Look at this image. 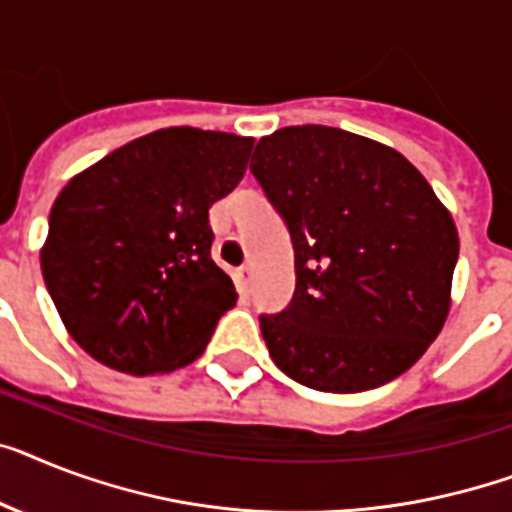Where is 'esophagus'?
I'll list each match as a JSON object with an SVG mask.
<instances>
[{"mask_svg": "<svg viewBox=\"0 0 512 512\" xmlns=\"http://www.w3.org/2000/svg\"><path fill=\"white\" fill-rule=\"evenodd\" d=\"M234 278H236V286H239V292L249 294V289H252V265L244 263L242 268H236Z\"/></svg>", "mask_w": 512, "mask_h": 512, "instance_id": "esophagus-1", "label": "esophagus"}]
</instances>
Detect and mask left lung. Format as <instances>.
<instances>
[{
  "mask_svg": "<svg viewBox=\"0 0 512 512\" xmlns=\"http://www.w3.org/2000/svg\"><path fill=\"white\" fill-rule=\"evenodd\" d=\"M252 176L284 218L297 286L260 315L273 363L318 392H368L429 350L450 313L458 228L394 149L328 126L257 141Z\"/></svg>",
  "mask_w": 512,
  "mask_h": 512,
  "instance_id": "1",
  "label": "left lung"
}]
</instances>
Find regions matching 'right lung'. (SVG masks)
I'll return each mask as SVG.
<instances>
[{
	"mask_svg": "<svg viewBox=\"0 0 512 512\" xmlns=\"http://www.w3.org/2000/svg\"><path fill=\"white\" fill-rule=\"evenodd\" d=\"M252 144L162 128L83 170L54 199L41 273L94 360L152 376L205 352L236 305L234 281L210 255V207L242 181Z\"/></svg>",
	"mask_w": 512,
	"mask_h": 512,
	"instance_id": "right-lung-1",
	"label": "right lung"
}]
</instances>
